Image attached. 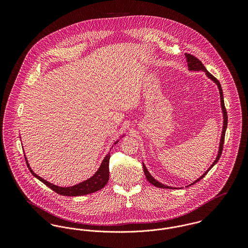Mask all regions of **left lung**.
<instances>
[{"label": "left lung", "instance_id": "left-lung-1", "mask_svg": "<svg viewBox=\"0 0 248 248\" xmlns=\"http://www.w3.org/2000/svg\"><path fill=\"white\" fill-rule=\"evenodd\" d=\"M186 55V59H187V64H188V68H189V70H191V71H203L206 72V75L209 77V78H211L213 81L217 85V87H218V91H219V95H220V103H221V108H222V111H223V118H224V120H223V129H222V133H221V139H220V142H219V149H218V154H217V158H216V160L214 161V163H213L212 165L210 166V168L201 177H199L196 181H194L192 184H190V185H193V184H195L196 182H198L199 180H201L202 177H204V176L208 173V171L212 168L213 166L218 161V159H219V157H220V155H221V153H222V149H223V143H224V137H225V131H226V127H227V112H226V108H225V106H224V101H223V94H222V90H221V87H220V84H219V82H218V80L215 77V76H213L212 74L210 73V72H208L207 70L205 69V67L203 66V64L200 61V59H198L196 56H193V55H191V54H185ZM143 169H144V173H145V176H146V178L148 179V181L150 182V183H152L154 186H156V187H158V188H169V189H172L173 187H170V186H166V185H164V184H162V183H160V182H158L157 180H155L154 177H152L151 175H150V173L148 172V170H147V168H146V166L143 164ZM189 185V186H190Z\"/></svg>", "mask_w": 248, "mask_h": 248}]
</instances>
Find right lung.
I'll return each mask as SVG.
<instances>
[{
  "mask_svg": "<svg viewBox=\"0 0 248 248\" xmlns=\"http://www.w3.org/2000/svg\"><path fill=\"white\" fill-rule=\"evenodd\" d=\"M117 142L114 143V145ZM109 154H108L103 162L101 163L98 171L94 174V176L83 181L80 182L79 184H76L74 186H71V187H60V186H56L46 180H45L44 178H42L39 176H37L35 173L31 169L29 162L27 160V157L25 156L27 165L30 169V171L31 172V174L37 177L40 181H42L44 184H46L47 187H49L51 190H53L54 192H56L59 195L62 196H67V197H76V196H83V195H88V194H92L94 192L99 191L100 189H102L108 181V162H109Z\"/></svg>",
  "mask_w": 248,
  "mask_h": 248,
  "instance_id": "add662e5",
  "label": "right lung"
}]
</instances>
